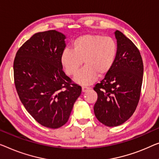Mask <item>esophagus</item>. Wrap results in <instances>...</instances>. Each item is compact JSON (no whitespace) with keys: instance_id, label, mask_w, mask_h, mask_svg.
<instances>
[{"instance_id":"obj_1","label":"esophagus","mask_w":159,"mask_h":159,"mask_svg":"<svg viewBox=\"0 0 159 159\" xmlns=\"http://www.w3.org/2000/svg\"><path fill=\"white\" fill-rule=\"evenodd\" d=\"M89 90H90V88L89 87H87V86H83L82 87V91L83 92H87Z\"/></svg>"}]
</instances>
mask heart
Listing matches in <instances>:
<instances>
[{"instance_id":"1","label":"heart","mask_w":159,"mask_h":159,"mask_svg":"<svg viewBox=\"0 0 159 159\" xmlns=\"http://www.w3.org/2000/svg\"><path fill=\"white\" fill-rule=\"evenodd\" d=\"M72 50H63L61 55V64L66 74L74 76L84 61L86 67L75 80L86 86L93 83L98 75L103 77L111 71L116 60L118 45L116 40L109 36L86 34L73 42Z\"/></svg>"}]
</instances>
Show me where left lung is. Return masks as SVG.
I'll list each match as a JSON object with an SVG mask.
<instances>
[{
	"instance_id": "obj_1",
	"label": "left lung",
	"mask_w": 159,
	"mask_h": 159,
	"mask_svg": "<svg viewBox=\"0 0 159 159\" xmlns=\"http://www.w3.org/2000/svg\"><path fill=\"white\" fill-rule=\"evenodd\" d=\"M118 53L115 64L93 90L98 99L96 117L109 127L121 125L131 116L140 98L143 64L140 52L131 40L116 30Z\"/></svg>"
}]
</instances>
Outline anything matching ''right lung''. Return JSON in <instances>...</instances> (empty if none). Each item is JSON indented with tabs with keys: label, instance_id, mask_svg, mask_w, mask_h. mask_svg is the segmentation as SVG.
<instances>
[{
	"label": "right lung",
	"instance_id": "add662e5",
	"mask_svg": "<svg viewBox=\"0 0 159 159\" xmlns=\"http://www.w3.org/2000/svg\"><path fill=\"white\" fill-rule=\"evenodd\" d=\"M66 35L56 30L35 34L16 53L14 81L20 100L36 121L58 129L68 121L81 87L61 64Z\"/></svg>",
	"mask_w": 159,
	"mask_h": 159
}]
</instances>
